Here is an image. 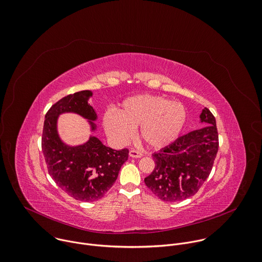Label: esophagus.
Returning a JSON list of instances; mask_svg holds the SVG:
<instances>
[{"mask_svg": "<svg viewBox=\"0 0 262 262\" xmlns=\"http://www.w3.org/2000/svg\"><path fill=\"white\" fill-rule=\"evenodd\" d=\"M129 156L131 158H141L143 155L140 152V151H137V150H134V149H131L129 151Z\"/></svg>", "mask_w": 262, "mask_h": 262, "instance_id": "34e87169", "label": "esophagus"}]
</instances>
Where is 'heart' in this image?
<instances>
[{"label":"heart","mask_w":262,"mask_h":262,"mask_svg":"<svg viewBox=\"0 0 262 262\" xmlns=\"http://www.w3.org/2000/svg\"><path fill=\"white\" fill-rule=\"evenodd\" d=\"M186 121L182 103L170 101L157 95H137L123 101L119 113L106 112L103 126L106 133L117 142L131 139L139 127V137L152 149L172 143L180 134Z\"/></svg>","instance_id":"obj_1"}]
</instances>
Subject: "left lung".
Returning <instances> with one entry per match:
<instances>
[{"label": "left lung", "instance_id": "1", "mask_svg": "<svg viewBox=\"0 0 262 262\" xmlns=\"http://www.w3.org/2000/svg\"><path fill=\"white\" fill-rule=\"evenodd\" d=\"M200 119L206 126L180 136L152 155L156 166L144 182L165 202H178L193 195L212 170L219 144L216 121L207 107Z\"/></svg>", "mask_w": 262, "mask_h": 262}]
</instances>
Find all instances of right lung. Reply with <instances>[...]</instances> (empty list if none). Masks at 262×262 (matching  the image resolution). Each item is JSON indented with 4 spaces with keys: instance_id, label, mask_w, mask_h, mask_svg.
Wrapping results in <instances>:
<instances>
[{
    "instance_id": "1",
    "label": "right lung",
    "mask_w": 262,
    "mask_h": 262,
    "mask_svg": "<svg viewBox=\"0 0 262 262\" xmlns=\"http://www.w3.org/2000/svg\"><path fill=\"white\" fill-rule=\"evenodd\" d=\"M92 94L90 90L76 92L53 104L45 116L42 135V150L50 176L69 195L82 202L99 200L110 190L129 154L127 148L116 150L103 145L93 135L77 146L60 139L57 121L64 113L80 115L88 120L91 131L96 130L93 121L97 115L88 103Z\"/></svg>"
}]
</instances>
